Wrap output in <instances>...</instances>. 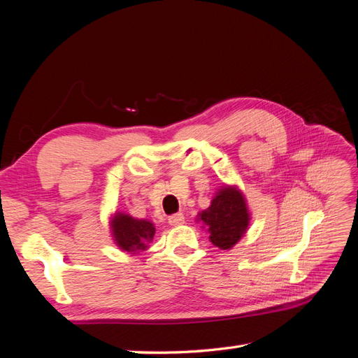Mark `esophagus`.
<instances>
[{
    "instance_id": "esophagus-1",
    "label": "esophagus",
    "mask_w": 358,
    "mask_h": 358,
    "mask_svg": "<svg viewBox=\"0 0 358 358\" xmlns=\"http://www.w3.org/2000/svg\"><path fill=\"white\" fill-rule=\"evenodd\" d=\"M183 222H185V216H183V213H173L171 216H169L170 225H180Z\"/></svg>"
}]
</instances>
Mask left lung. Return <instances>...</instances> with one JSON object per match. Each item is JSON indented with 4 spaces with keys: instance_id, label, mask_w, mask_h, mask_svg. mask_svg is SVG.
<instances>
[{
    "instance_id": "obj_1",
    "label": "left lung",
    "mask_w": 358,
    "mask_h": 358,
    "mask_svg": "<svg viewBox=\"0 0 358 358\" xmlns=\"http://www.w3.org/2000/svg\"><path fill=\"white\" fill-rule=\"evenodd\" d=\"M200 220L208 227L210 242L221 249H230L245 234L249 225V213L245 199L236 188L220 189Z\"/></svg>"
}]
</instances>
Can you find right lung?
I'll return each mask as SVG.
<instances>
[{
	"label": "right lung",
	"mask_w": 358,
	"mask_h": 358,
	"mask_svg": "<svg viewBox=\"0 0 358 358\" xmlns=\"http://www.w3.org/2000/svg\"><path fill=\"white\" fill-rule=\"evenodd\" d=\"M112 231L116 245L127 252L145 251L146 245L154 239L155 227L150 221L134 220L129 215L116 213L112 221Z\"/></svg>",
	"instance_id": "obj_1"
}]
</instances>
